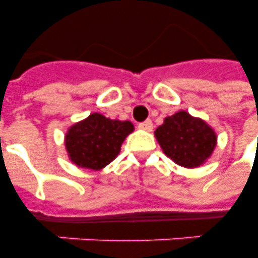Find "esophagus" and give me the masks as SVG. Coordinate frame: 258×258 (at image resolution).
Instances as JSON below:
<instances>
[{
    "mask_svg": "<svg viewBox=\"0 0 258 258\" xmlns=\"http://www.w3.org/2000/svg\"><path fill=\"white\" fill-rule=\"evenodd\" d=\"M138 127L141 130H145V131H151L153 130V121L151 120H145L138 124Z\"/></svg>",
    "mask_w": 258,
    "mask_h": 258,
    "instance_id": "obj_1",
    "label": "esophagus"
}]
</instances>
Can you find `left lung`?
Segmentation results:
<instances>
[{
  "mask_svg": "<svg viewBox=\"0 0 258 258\" xmlns=\"http://www.w3.org/2000/svg\"><path fill=\"white\" fill-rule=\"evenodd\" d=\"M155 138L171 161L187 169L204 165L217 145L214 130L186 111L166 117L155 130Z\"/></svg>",
  "mask_w": 258,
  "mask_h": 258,
  "instance_id": "obj_1",
  "label": "left lung"
}]
</instances>
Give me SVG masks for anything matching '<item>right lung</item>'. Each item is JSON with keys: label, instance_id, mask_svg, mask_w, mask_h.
I'll return each instance as SVG.
<instances>
[{"label": "right lung", "instance_id": "right-lung-1", "mask_svg": "<svg viewBox=\"0 0 258 258\" xmlns=\"http://www.w3.org/2000/svg\"><path fill=\"white\" fill-rule=\"evenodd\" d=\"M133 131L131 121L112 120L93 112L68 128L67 153L79 167L101 170L119 155L121 143Z\"/></svg>", "mask_w": 258, "mask_h": 258}]
</instances>
